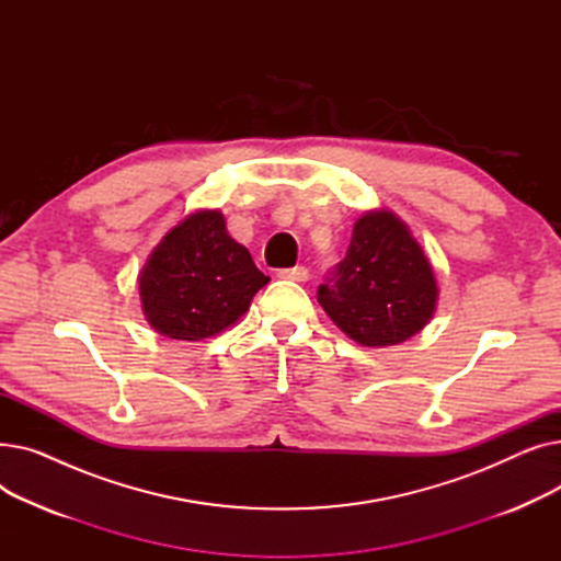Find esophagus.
I'll list each match as a JSON object with an SVG mask.
<instances>
[{
    "mask_svg": "<svg viewBox=\"0 0 561 561\" xmlns=\"http://www.w3.org/2000/svg\"><path fill=\"white\" fill-rule=\"evenodd\" d=\"M282 279H290V282H307L309 279V271L305 265H296V268H284L277 273Z\"/></svg>",
    "mask_w": 561,
    "mask_h": 561,
    "instance_id": "1",
    "label": "esophagus"
}]
</instances>
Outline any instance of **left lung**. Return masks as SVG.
Returning <instances> with one entry per match:
<instances>
[{
	"label": "left lung",
	"mask_w": 561,
	"mask_h": 561,
	"mask_svg": "<svg viewBox=\"0 0 561 561\" xmlns=\"http://www.w3.org/2000/svg\"><path fill=\"white\" fill-rule=\"evenodd\" d=\"M318 302L334 325L366 347L400 345L432 320L438 286L432 263L409 227L389 209L357 218L334 282Z\"/></svg>",
	"instance_id": "8db88e82"
}]
</instances>
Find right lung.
I'll return each mask as SVG.
<instances>
[{
    "instance_id": "1",
    "label": "right lung",
    "mask_w": 561,
    "mask_h": 561,
    "mask_svg": "<svg viewBox=\"0 0 561 561\" xmlns=\"http://www.w3.org/2000/svg\"><path fill=\"white\" fill-rule=\"evenodd\" d=\"M265 284L248 248L227 233L225 216L197 209L147 256L138 275L140 309L159 334L202 341L231 328Z\"/></svg>"
}]
</instances>
